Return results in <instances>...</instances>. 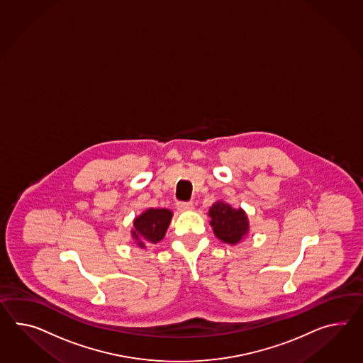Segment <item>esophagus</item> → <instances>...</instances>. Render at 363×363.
I'll use <instances>...</instances> for the list:
<instances>
[{"mask_svg":"<svg viewBox=\"0 0 363 363\" xmlns=\"http://www.w3.org/2000/svg\"><path fill=\"white\" fill-rule=\"evenodd\" d=\"M177 208L179 211H191L194 208V204L191 202H179L177 203Z\"/></svg>","mask_w":363,"mask_h":363,"instance_id":"obj_1","label":"esophagus"}]
</instances>
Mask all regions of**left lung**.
Listing matches in <instances>:
<instances>
[{
    "instance_id": "left-lung-1",
    "label": "left lung",
    "mask_w": 363,
    "mask_h": 363,
    "mask_svg": "<svg viewBox=\"0 0 363 363\" xmlns=\"http://www.w3.org/2000/svg\"><path fill=\"white\" fill-rule=\"evenodd\" d=\"M208 216L215 236L230 245H238L250 230L247 213L241 207L233 208L224 201H216L210 207Z\"/></svg>"
}]
</instances>
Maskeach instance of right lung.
Segmentation results:
<instances>
[{"label": "right lung", "instance_id": "add662e5", "mask_svg": "<svg viewBox=\"0 0 363 363\" xmlns=\"http://www.w3.org/2000/svg\"><path fill=\"white\" fill-rule=\"evenodd\" d=\"M173 218V213L168 208H147L133 219L131 238L142 249L148 244H157L164 239Z\"/></svg>", "mask_w": 363, "mask_h": 363}]
</instances>
